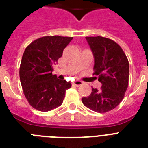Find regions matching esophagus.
Instances as JSON below:
<instances>
[{
	"label": "esophagus",
	"mask_w": 148,
	"mask_h": 148,
	"mask_svg": "<svg viewBox=\"0 0 148 148\" xmlns=\"http://www.w3.org/2000/svg\"><path fill=\"white\" fill-rule=\"evenodd\" d=\"M74 84L75 86H77V87H79V86H81L83 84V82L81 81H79V80H77V81H75L74 82Z\"/></svg>",
	"instance_id": "esophagus-1"
}]
</instances>
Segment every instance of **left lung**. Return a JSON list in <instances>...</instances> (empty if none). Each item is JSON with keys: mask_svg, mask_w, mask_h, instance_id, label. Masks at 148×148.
<instances>
[{"mask_svg": "<svg viewBox=\"0 0 148 148\" xmlns=\"http://www.w3.org/2000/svg\"><path fill=\"white\" fill-rule=\"evenodd\" d=\"M95 57L94 74L98 76L101 89L93 88L88 97L82 98L84 105L95 112L114 109L123 100L128 87L129 62L117 43L101 36L86 37Z\"/></svg>", "mask_w": 148, "mask_h": 148, "instance_id": "obj_1", "label": "left lung"}]
</instances>
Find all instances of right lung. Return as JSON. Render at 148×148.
Returning a JSON list of instances; mask_svg holds the SVG:
<instances>
[{
  "mask_svg": "<svg viewBox=\"0 0 148 148\" xmlns=\"http://www.w3.org/2000/svg\"><path fill=\"white\" fill-rule=\"evenodd\" d=\"M73 38L46 36L26 47L20 66V80L24 96L34 109L49 111L62 104L71 84L52 74L53 66Z\"/></svg>",
  "mask_w": 148,
  "mask_h": 148,
  "instance_id": "obj_1",
  "label": "right lung"
}]
</instances>
